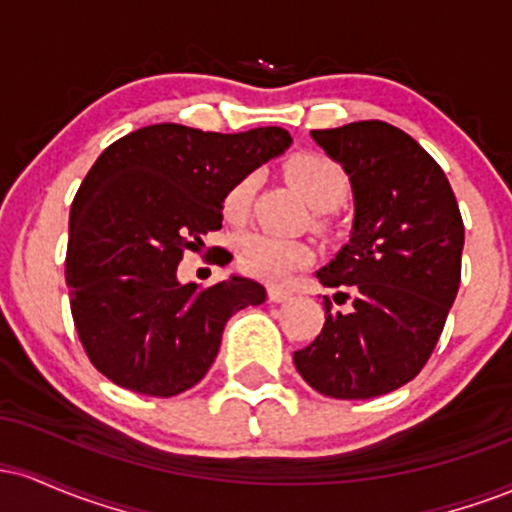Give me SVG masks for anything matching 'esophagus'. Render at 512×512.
Here are the masks:
<instances>
[{
	"label": "esophagus",
	"instance_id": "obj_1",
	"mask_svg": "<svg viewBox=\"0 0 512 512\" xmlns=\"http://www.w3.org/2000/svg\"><path fill=\"white\" fill-rule=\"evenodd\" d=\"M267 296H269V301H272V303H284V301H289V298L293 296V291L284 289V286H269Z\"/></svg>",
	"mask_w": 512,
	"mask_h": 512
}]
</instances>
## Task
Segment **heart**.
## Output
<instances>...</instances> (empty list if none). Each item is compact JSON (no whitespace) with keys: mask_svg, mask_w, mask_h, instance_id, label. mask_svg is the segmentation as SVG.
Listing matches in <instances>:
<instances>
[{"mask_svg":"<svg viewBox=\"0 0 512 512\" xmlns=\"http://www.w3.org/2000/svg\"><path fill=\"white\" fill-rule=\"evenodd\" d=\"M291 185L305 197V202L315 209H334L346 197L344 170L322 154H298L286 166ZM255 178L248 175L228 192L223 211L228 219H240L250 207ZM238 260L245 272L260 276L264 281H284L286 276L305 267L313 260V250L308 243L293 238H281L274 233L250 231L240 238Z\"/></svg>","mask_w":512,"mask_h":512,"instance_id":"obj_1","label":"heart"}]
</instances>
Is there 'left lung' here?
<instances>
[{"label": "left lung", "mask_w": 512, "mask_h": 512, "mask_svg": "<svg viewBox=\"0 0 512 512\" xmlns=\"http://www.w3.org/2000/svg\"><path fill=\"white\" fill-rule=\"evenodd\" d=\"M310 137L354 192L349 243L315 276L349 286L354 301L339 313L325 298L322 332L293 363L320 395L380 397L416 378L436 349L460 289V207L438 163L402 129L363 120Z\"/></svg>", "instance_id": "8db88e82"}]
</instances>
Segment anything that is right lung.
I'll use <instances>...</instances> for the list:
<instances>
[{
	"label": "right lung",
	"mask_w": 512,
	"mask_h": 512,
	"mask_svg": "<svg viewBox=\"0 0 512 512\" xmlns=\"http://www.w3.org/2000/svg\"><path fill=\"white\" fill-rule=\"evenodd\" d=\"M291 134H240L161 122L129 132L98 156L69 214L64 276L81 344L108 380L173 397L207 375L228 317L267 298L231 274L209 289L182 284L178 264L221 228L223 199Z\"/></svg>",
	"instance_id": "1"
}]
</instances>
